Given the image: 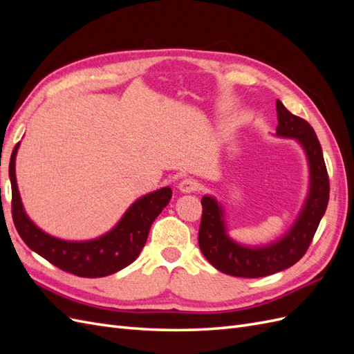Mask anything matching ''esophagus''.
I'll return each mask as SVG.
<instances>
[{
    "mask_svg": "<svg viewBox=\"0 0 354 354\" xmlns=\"http://www.w3.org/2000/svg\"><path fill=\"white\" fill-rule=\"evenodd\" d=\"M198 187H199L198 181L195 178H190V177L183 178L178 185L180 192H183V194H194V192L198 190Z\"/></svg>",
    "mask_w": 354,
    "mask_h": 354,
    "instance_id": "esophagus-1",
    "label": "esophagus"
}]
</instances>
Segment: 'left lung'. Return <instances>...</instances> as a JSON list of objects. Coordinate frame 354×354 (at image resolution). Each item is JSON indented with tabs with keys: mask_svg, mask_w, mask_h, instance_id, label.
<instances>
[{
	"mask_svg": "<svg viewBox=\"0 0 354 354\" xmlns=\"http://www.w3.org/2000/svg\"><path fill=\"white\" fill-rule=\"evenodd\" d=\"M276 136L295 138L306 152L310 173L308 194L292 227L281 239L264 246H246L234 242L224 223L221 203L211 195L202 198L199 248L217 270L238 277H263L294 266L308 250L329 201V178L322 147L313 127L289 112L276 100Z\"/></svg>",
	"mask_w": 354,
	"mask_h": 354,
	"instance_id": "8db88e82",
	"label": "left lung"
}]
</instances>
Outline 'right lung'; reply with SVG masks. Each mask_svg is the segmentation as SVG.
<instances>
[{"instance_id": "obj_1", "label": "right lung", "mask_w": 354, "mask_h": 354, "mask_svg": "<svg viewBox=\"0 0 354 354\" xmlns=\"http://www.w3.org/2000/svg\"><path fill=\"white\" fill-rule=\"evenodd\" d=\"M17 143L10 158L12 214L20 238L32 251L68 273L81 277H103L130 266L143 250L152 223L171 199L173 190L162 187L137 199L115 227L90 241H65L41 230L25 212L16 181Z\"/></svg>"}]
</instances>
